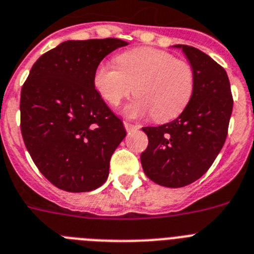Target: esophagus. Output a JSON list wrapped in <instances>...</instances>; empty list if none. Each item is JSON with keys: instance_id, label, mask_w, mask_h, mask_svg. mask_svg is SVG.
<instances>
[{"instance_id": "34e87169", "label": "esophagus", "mask_w": 254, "mask_h": 254, "mask_svg": "<svg viewBox=\"0 0 254 254\" xmlns=\"http://www.w3.org/2000/svg\"><path fill=\"white\" fill-rule=\"evenodd\" d=\"M124 127H125L127 131L134 130V129H139V125H134V124L127 123V121H124Z\"/></svg>"}]
</instances>
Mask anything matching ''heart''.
<instances>
[{
  "instance_id": "1",
  "label": "heart",
  "mask_w": 254,
  "mask_h": 254,
  "mask_svg": "<svg viewBox=\"0 0 254 254\" xmlns=\"http://www.w3.org/2000/svg\"><path fill=\"white\" fill-rule=\"evenodd\" d=\"M116 67L99 63L93 84L112 107L135 94L125 108L127 117L152 115L156 121L180 116L189 106L195 90V71L189 62L177 59L172 53L153 48H135L115 58Z\"/></svg>"
}]
</instances>
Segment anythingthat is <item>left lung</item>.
Here are the masks:
<instances>
[{"label":"left lung","mask_w":254,"mask_h":254,"mask_svg":"<svg viewBox=\"0 0 254 254\" xmlns=\"http://www.w3.org/2000/svg\"><path fill=\"white\" fill-rule=\"evenodd\" d=\"M195 71V90L176 120L146 127L148 146L140 155L143 172L165 187L195 182L212 167L225 144L232 112L230 81L223 67L199 49L176 45Z\"/></svg>","instance_id":"left-lung-1"}]
</instances>
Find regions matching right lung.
I'll use <instances>...</instances> for the list:
<instances>
[{
    "mask_svg": "<svg viewBox=\"0 0 254 254\" xmlns=\"http://www.w3.org/2000/svg\"><path fill=\"white\" fill-rule=\"evenodd\" d=\"M119 38L64 41L42 54L20 94V130L38 170L68 192L102 186L125 138L123 121L93 84L102 59L127 46Z\"/></svg>",
    "mask_w": 254,
    "mask_h": 254,
    "instance_id": "obj_1",
    "label": "right lung"
}]
</instances>
